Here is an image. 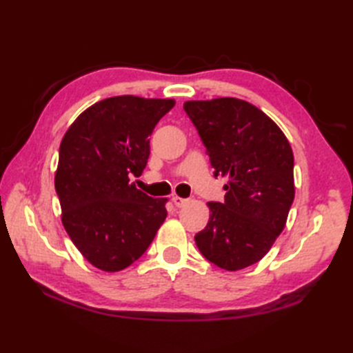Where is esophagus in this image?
I'll return each mask as SVG.
<instances>
[{
  "instance_id": "34e87169",
  "label": "esophagus",
  "mask_w": 353,
  "mask_h": 353,
  "mask_svg": "<svg viewBox=\"0 0 353 353\" xmlns=\"http://www.w3.org/2000/svg\"><path fill=\"white\" fill-rule=\"evenodd\" d=\"M172 203H174L177 208H183L185 205L190 203L188 199H183V197H179V196H174L172 197Z\"/></svg>"
}]
</instances>
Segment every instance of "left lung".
<instances>
[{
	"instance_id": "left-lung-1",
	"label": "left lung",
	"mask_w": 353,
	"mask_h": 353,
	"mask_svg": "<svg viewBox=\"0 0 353 353\" xmlns=\"http://www.w3.org/2000/svg\"><path fill=\"white\" fill-rule=\"evenodd\" d=\"M211 159L228 177L223 203L209 201V221L194 236L216 267L236 272L265 256L294 200V157L272 118L234 97L183 103Z\"/></svg>"
}]
</instances>
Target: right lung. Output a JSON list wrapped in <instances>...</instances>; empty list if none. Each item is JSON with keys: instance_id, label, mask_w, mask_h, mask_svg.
Returning <instances> with one entry per match:
<instances>
[{"instance_id": "right-lung-1", "label": "right lung", "mask_w": 353, "mask_h": 353, "mask_svg": "<svg viewBox=\"0 0 353 353\" xmlns=\"http://www.w3.org/2000/svg\"><path fill=\"white\" fill-rule=\"evenodd\" d=\"M171 99L118 95L92 104L66 130L54 186L62 224L86 261L119 272L139 259L167 219L168 199H153L130 183L150 154L154 125Z\"/></svg>"}]
</instances>
